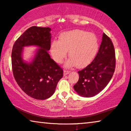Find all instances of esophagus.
Wrapping results in <instances>:
<instances>
[{"mask_svg": "<svg viewBox=\"0 0 131 131\" xmlns=\"http://www.w3.org/2000/svg\"><path fill=\"white\" fill-rule=\"evenodd\" d=\"M69 73H70L69 71H67V70H64V75H67L68 74H69Z\"/></svg>", "mask_w": 131, "mask_h": 131, "instance_id": "esophagus-1", "label": "esophagus"}]
</instances>
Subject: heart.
Segmentation results:
<instances>
[{
  "instance_id": "heart-1",
  "label": "heart",
  "mask_w": 131,
  "mask_h": 131,
  "mask_svg": "<svg viewBox=\"0 0 131 131\" xmlns=\"http://www.w3.org/2000/svg\"><path fill=\"white\" fill-rule=\"evenodd\" d=\"M98 49V39L95 34L79 29L61 34L60 41H54L51 45V52L55 61L61 63L69 51L71 59L66 66L76 65L78 68L89 65L96 57Z\"/></svg>"
}]
</instances>
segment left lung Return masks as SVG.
<instances>
[{"label": "left lung", "instance_id": "1", "mask_svg": "<svg viewBox=\"0 0 131 131\" xmlns=\"http://www.w3.org/2000/svg\"><path fill=\"white\" fill-rule=\"evenodd\" d=\"M116 58L114 46L105 33L98 52L93 61L84 69L79 71V79L73 86L79 95L90 97L103 90L112 77Z\"/></svg>", "mask_w": 131, "mask_h": 131}]
</instances>
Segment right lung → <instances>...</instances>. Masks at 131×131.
<instances>
[{"instance_id": "right-lung-1", "label": "right lung", "mask_w": 131, "mask_h": 131, "mask_svg": "<svg viewBox=\"0 0 131 131\" xmlns=\"http://www.w3.org/2000/svg\"><path fill=\"white\" fill-rule=\"evenodd\" d=\"M51 28L34 26L28 28L15 41L12 51V67L14 78L26 94L38 100L50 97L63 76V70L51 58ZM36 45L37 51L31 63L21 57L23 48Z\"/></svg>"}]
</instances>
